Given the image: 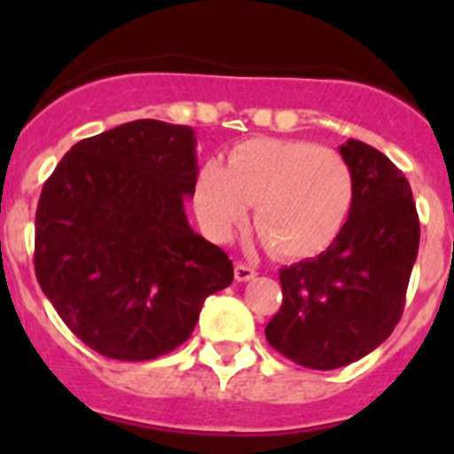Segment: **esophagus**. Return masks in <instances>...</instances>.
Returning a JSON list of instances; mask_svg holds the SVG:
<instances>
[{
  "instance_id": "esophagus-1",
  "label": "esophagus",
  "mask_w": 454,
  "mask_h": 454,
  "mask_svg": "<svg viewBox=\"0 0 454 454\" xmlns=\"http://www.w3.org/2000/svg\"><path fill=\"white\" fill-rule=\"evenodd\" d=\"M254 277H256L254 265H248V263H237L235 265V278L239 283L250 281V278H254Z\"/></svg>"
}]
</instances>
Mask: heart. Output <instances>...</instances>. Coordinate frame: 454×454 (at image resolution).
<instances>
[{
	"label": "heart",
	"mask_w": 454,
	"mask_h": 454,
	"mask_svg": "<svg viewBox=\"0 0 454 454\" xmlns=\"http://www.w3.org/2000/svg\"><path fill=\"white\" fill-rule=\"evenodd\" d=\"M354 200L349 162L305 140L244 142L226 167L206 162L195 184V213L210 239L226 241L253 206L256 232L283 259L327 250L345 228Z\"/></svg>",
	"instance_id": "b5f03b06"
}]
</instances>
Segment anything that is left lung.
<instances>
[{
	"label": "left lung",
	"mask_w": 454,
	"mask_h": 454,
	"mask_svg": "<svg viewBox=\"0 0 454 454\" xmlns=\"http://www.w3.org/2000/svg\"><path fill=\"white\" fill-rule=\"evenodd\" d=\"M340 155L356 182L349 219L325 253L278 270L283 303L265 327L278 354L320 371L356 363L391 336L419 248L404 173L360 140Z\"/></svg>",
	"instance_id": "8db88e82"
}]
</instances>
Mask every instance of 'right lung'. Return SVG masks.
I'll list each match as a JSON object with an SVG mask.
<instances>
[{
	"label": "right lung",
	"mask_w": 454,
	"mask_h": 454,
	"mask_svg": "<svg viewBox=\"0 0 454 454\" xmlns=\"http://www.w3.org/2000/svg\"><path fill=\"white\" fill-rule=\"evenodd\" d=\"M186 125L134 121L76 142L43 184L35 222L41 290L76 338L112 360H153L193 333L232 261L193 232Z\"/></svg>",
	"instance_id": "1"
}]
</instances>
